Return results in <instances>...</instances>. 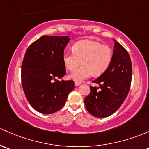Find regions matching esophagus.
<instances>
[{"mask_svg": "<svg viewBox=\"0 0 149 149\" xmlns=\"http://www.w3.org/2000/svg\"><path fill=\"white\" fill-rule=\"evenodd\" d=\"M80 84H81L80 82H75V86H79Z\"/></svg>", "mask_w": 149, "mask_h": 149, "instance_id": "1", "label": "esophagus"}]
</instances>
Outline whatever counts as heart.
<instances>
[{"label": "heart", "instance_id": "b5f03b06", "mask_svg": "<svg viewBox=\"0 0 149 149\" xmlns=\"http://www.w3.org/2000/svg\"><path fill=\"white\" fill-rule=\"evenodd\" d=\"M73 53L65 51L62 59L64 65L73 71L81 63L82 66L70 75L76 82L87 79L93 73L100 76L109 68L112 60V49L107 45L91 40H80L72 47Z\"/></svg>", "mask_w": 149, "mask_h": 149}]
</instances>
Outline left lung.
Segmentation results:
<instances>
[{
	"label": "left lung",
	"mask_w": 149,
	"mask_h": 149,
	"mask_svg": "<svg viewBox=\"0 0 149 149\" xmlns=\"http://www.w3.org/2000/svg\"><path fill=\"white\" fill-rule=\"evenodd\" d=\"M112 60L107 70L90 85L91 91L84 99L86 110L92 116L104 118L118 110L126 99L131 84L132 63L128 51L114 40Z\"/></svg>",
	"instance_id": "1"
}]
</instances>
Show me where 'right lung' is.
<instances>
[{"label": "right lung", "mask_w": 149, "mask_h": 149, "mask_svg": "<svg viewBox=\"0 0 149 149\" xmlns=\"http://www.w3.org/2000/svg\"><path fill=\"white\" fill-rule=\"evenodd\" d=\"M68 36H43L26 50L21 66V83L30 104L43 114H51L65 105L74 88L73 81H62L65 67L62 56Z\"/></svg>", "instance_id": "add662e5"}]
</instances>
